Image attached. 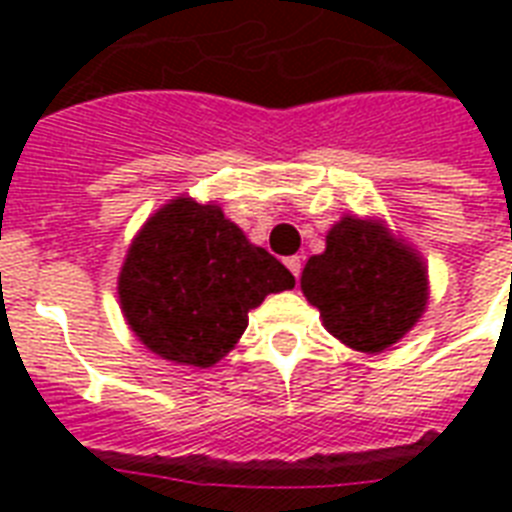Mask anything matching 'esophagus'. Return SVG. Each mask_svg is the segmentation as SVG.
<instances>
[{
	"mask_svg": "<svg viewBox=\"0 0 512 512\" xmlns=\"http://www.w3.org/2000/svg\"><path fill=\"white\" fill-rule=\"evenodd\" d=\"M284 263H287V268L292 271V276H295V279H300V271H303V260H300V257H287Z\"/></svg>",
	"mask_w": 512,
	"mask_h": 512,
	"instance_id": "34e87169",
	"label": "esophagus"
}]
</instances>
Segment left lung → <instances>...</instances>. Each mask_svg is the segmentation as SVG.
I'll use <instances>...</instances> for the list:
<instances>
[{"mask_svg":"<svg viewBox=\"0 0 512 512\" xmlns=\"http://www.w3.org/2000/svg\"><path fill=\"white\" fill-rule=\"evenodd\" d=\"M300 289L329 335L361 353H382L422 319L428 268L382 220L345 215L329 228L327 249L305 263Z\"/></svg>","mask_w":512,"mask_h":512,"instance_id":"1","label":"left lung"}]
</instances>
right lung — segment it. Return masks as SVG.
<instances>
[{"instance_id": "right-lung-1", "label": "right lung", "mask_w": 512, "mask_h": 512, "mask_svg": "<svg viewBox=\"0 0 512 512\" xmlns=\"http://www.w3.org/2000/svg\"><path fill=\"white\" fill-rule=\"evenodd\" d=\"M292 287L295 276L217 204L177 196L135 233L116 292L151 353L207 369L236 348L252 308Z\"/></svg>"}]
</instances>
